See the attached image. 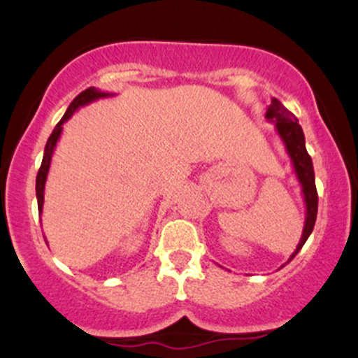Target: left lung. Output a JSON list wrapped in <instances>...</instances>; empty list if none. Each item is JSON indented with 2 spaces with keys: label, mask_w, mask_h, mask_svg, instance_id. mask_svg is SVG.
Returning a JSON list of instances; mask_svg holds the SVG:
<instances>
[{
  "label": "left lung",
  "mask_w": 358,
  "mask_h": 358,
  "mask_svg": "<svg viewBox=\"0 0 358 358\" xmlns=\"http://www.w3.org/2000/svg\"><path fill=\"white\" fill-rule=\"evenodd\" d=\"M266 119L269 122H274L279 138L285 143L286 153L291 158V165H293L294 175H296L299 187H301L303 200H305V227H303L301 239H299L296 249L291 254L289 259L281 266L285 268L287 262H291L294 256L301 250L305 242L313 232L315 222H316V212H318V193H316L315 185V170L311 156L308 155L306 145H305V134H303L301 126H299L298 119L294 117L293 113H289L285 106L278 99L271 101L268 110H266Z\"/></svg>",
  "instance_id": "obj_1"
}]
</instances>
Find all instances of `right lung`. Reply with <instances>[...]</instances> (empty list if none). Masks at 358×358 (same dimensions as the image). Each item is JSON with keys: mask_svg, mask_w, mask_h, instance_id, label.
<instances>
[{"mask_svg": "<svg viewBox=\"0 0 358 358\" xmlns=\"http://www.w3.org/2000/svg\"><path fill=\"white\" fill-rule=\"evenodd\" d=\"M113 96H114V94H110V92H102V90L96 89V87L85 89L84 92H80L79 96H77L76 99H73V101L71 102V106H69L67 110H65L64 117L60 119L59 124H57L55 129L52 131L50 138H48L47 145H45L42 166H40L38 175H36V202H38V212H40V215H42V210H43L45 182H47V175H48V170H50V163H52L53 151H55L57 143H59V139H60V134H62V129H64V124L69 121V119L72 117V114L76 113L77 109L84 108V106H87V104H90V102H94V101L106 99V97H113Z\"/></svg>", "mask_w": 358, "mask_h": 358, "instance_id": "obj_1", "label": "right lung"}]
</instances>
